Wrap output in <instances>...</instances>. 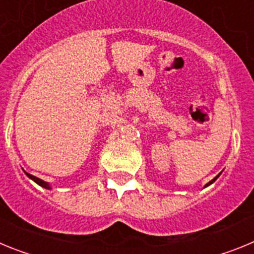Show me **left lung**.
<instances>
[{"label": "left lung", "instance_id": "obj_1", "mask_svg": "<svg viewBox=\"0 0 254 254\" xmlns=\"http://www.w3.org/2000/svg\"><path fill=\"white\" fill-rule=\"evenodd\" d=\"M217 177H219V176H217ZM217 177H216V178H214V179H212V181H211V182H208V183H207V185H206V186L211 185V183H212V182H215V181H216V179H217Z\"/></svg>", "mask_w": 254, "mask_h": 254}]
</instances>
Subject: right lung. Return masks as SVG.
Listing matches in <instances>:
<instances>
[{"mask_svg": "<svg viewBox=\"0 0 254 254\" xmlns=\"http://www.w3.org/2000/svg\"><path fill=\"white\" fill-rule=\"evenodd\" d=\"M26 176L29 177V178H31L33 179V181L35 182V183H38V185L39 186H42V187H44V188H47V190H49V185L48 183H47V182H44V181H42V179H39V178H37V177H34V176H31V174H29V173H26Z\"/></svg>", "mask_w": 254, "mask_h": 254, "instance_id": "right-lung-1", "label": "right lung"}]
</instances>
